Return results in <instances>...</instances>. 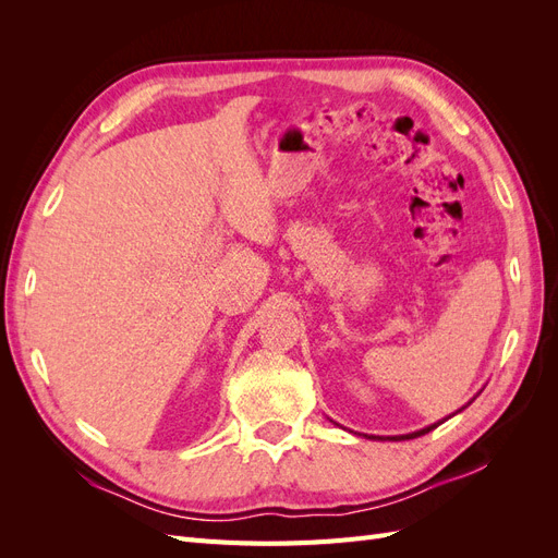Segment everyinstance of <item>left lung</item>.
<instances>
[{"label": "left lung", "instance_id": "obj_1", "mask_svg": "<svg viewBox=\"0 0 558 558\" xmlns=\"http://www.w3.org/2000/svg\"><path fill=\"white\" fill-rule=\"evenodd\" d=\"M459 412H461V410H459ZM440 424H442V421H437V424H433V426H426V428H421V430H416V433H408V435L388 437V440H414V437H418V435H426V433H430L433 428H437ZM373 440H377V437H373ZM379 440H384V437H379Z\"/></svg>", "mask_w": 558, "mask_h": 558}]
</instances>
